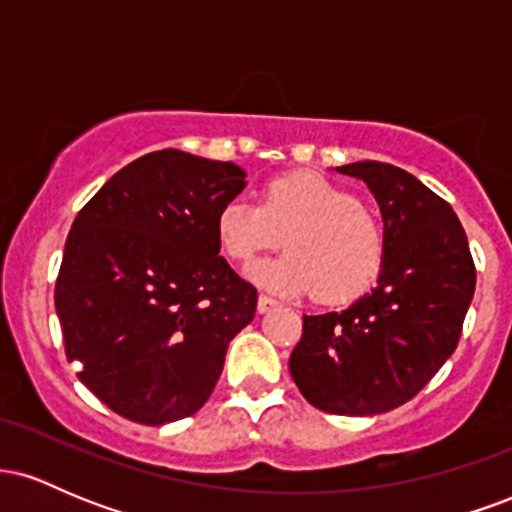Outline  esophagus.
<instances>
[{"instance_id": "obj_1", "label": "esophagus", "mask_w": 512, "mask_h": 512, "mask_svg": "<svg viewBox=\"0 0 512 512\" xmlns=\"http://www.w3.org/2000/svg\"><path fill=\"white\" fill-rule=\"evenodd\" d=\"M276 305H279V301L272 296H267V293H260V298H257V310H260V313H267V310L276 308Z\"/></svg>"}]
</instances>
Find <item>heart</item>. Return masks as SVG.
I'll return each instance as SVG.
<instances>
[{
    "mask_svg": "<svg viewBox=\"0 0 512 512\" xmlns=\"http://www.w3.org/2000/svg\"><path fill=\"white\" fill-rule=\"evenodd\" d=\"M223 255L250 264L284 240L289 255L257 262L250 276L279 293H310L320 303L356 301L385 264L387 238L378 216L344 187L315 173L267 182L260 204L231 199L216 214Z\"/></svg>",
    "mask_w": 512,
    "mask_h": 512,
    "instance_id": "heart-1",
    "label": "heart"
}]
</instances>
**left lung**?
Listing matches in <instances>:
<instances>
[{
	"instance_id": "1",
	"label": "left lung",
	"mask_w": 512,
	"mask_h": 512,
	"mask_svg": "<svg viewBox=\"0 0 512 512\" xmlns=\"http://www.w3.org/2000/svg\"><path fill=\"white\" fill-rule=\"evenodd\" d=\"M337 170L378 199L385 264L378 286L342 313L303 315L289 370L315 409L373 416L419 395L457 349L477 269L457 214L424 182L380 161Z\"/></svg>"
}]
</instances>
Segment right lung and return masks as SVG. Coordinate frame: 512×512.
I'll return each mask as SVG.
<instances>
[{
  "mask_svg": "<svg viewBox=\"0 0 512 512\" xmlns=\"http://www.w3.org/2000/svg\"><path fill=\"white\" fill-rule=\"evenodd\" d=\"M245 187L231 161L146 154L76 214L55 308L79 380L129 421L161 426L204 407L257 289L219 257L216 214Z\"/></svg>",
  "mask_w": 512,
  "mask_h": 512,
  "instance_id": "obj_1",
  "label": "right lung"
}]
</instances>
